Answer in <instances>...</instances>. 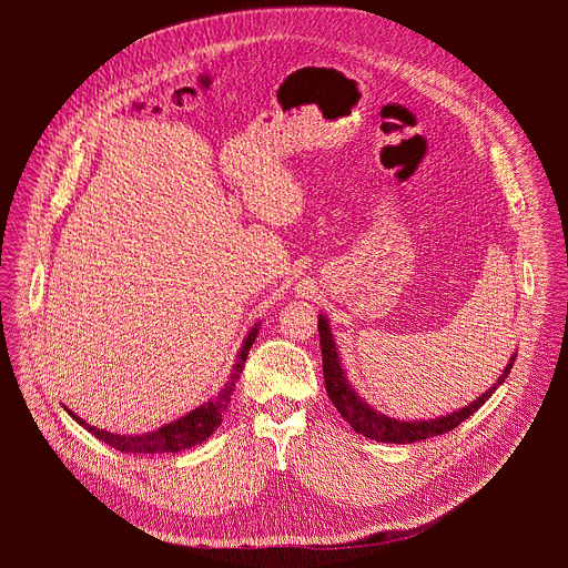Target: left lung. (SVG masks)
<instances>
[{
	"instance_id": "1",
	"label": "left lung",
	"mask_w": 568,
	"mask_h": 568,
	"mask_svg": "<svg viewBox=\"0 0 568 568\" xmlns=\"http://www.w3.org/2000/svg\"><path fill=\"white\" fill-rule=\"evenodd\" d=\"M318 344H321V357H323V379H326V390L331 402L337 407V412L342 414V418L362 436L373 438L377 443H395V445H407V443H418L425 438H434L440 434H447L452 429H456L463 420H467L474 412H478L488 397L506 382V377L510 375V368L515 364V357H510V364L504 368V375L497 379V384H493L488 390H485L480 397H476L469 407H463L460 412H454L449 416L436 418V420H414V423H404V420H395L388 418L375 409H371L368 404L351 388L344 368L339 364V355L335 348V339L331 333L328 321L323 314H318Z\"/></svg>"
}]
</instances>
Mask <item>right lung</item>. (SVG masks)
I'll return each mask as SVG.
<instances>
[{"mask_svg":"<svg viewBox=\"0 0 568 568\" xmlns=\"http://www.w3.org/2000/svg\"><path fill=\"white\" fill-rule=\"evenodd\" d=\"M256 335H258V326H254L250 331L245 344H242V348L237 353L233 373L229 375L226 384L217 390L215 397L204 402L202 407H197L189 416H182L180 420L169 423V425H164V427L156 429V432L141 434V436H121V434H110V432L97 429L90 423H83L75 414H71L69 409H67V414L71 418H75V423L83 425L88 432H92V436H97L99 440L108 443L110 447H114L119 452H128V454H166V452H173L175 454V452L195 447V445L204 443L220 427V423L224 418V412H226L229 402H231L235 382L240 379L242 368H245V362H247V355H250V348H252Z\"/></svg>","mask_w":568,"mask_h":568,"instance_id":"obj_1","label":"right lung"}]
</instances>
